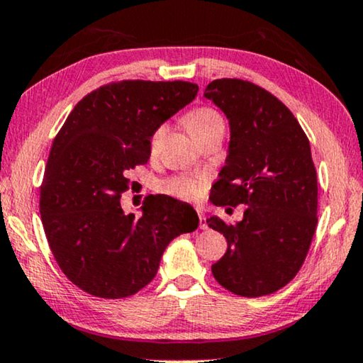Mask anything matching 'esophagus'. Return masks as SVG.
<instances>
[{
    "label": "esophagus",
    "instance_id": "obj_1",
    "mask_svg": "<svg viewBox=\"0 0 363 363\" xmlns=\"http://www.w3.org/2000/svg\"><path fill=\"white\" fill-rule=\"evenodd\" d=\"M197 213H199V220H200V228L207 230L208 228V223H207V216H205L203 210L202 208H197Z\"/></svg>",
    "mask_w": 363,
    "mask_h": 363
}]
</instances>
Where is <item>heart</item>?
I'll return each mask as SVG.
<instances>
[{
	"mask_svg": "<svg viewBox=\"0 0 363 363\" xmlns=\"http://www.w3.org/2000/svg\"><path fill=\"white\" fill-rule=\"evenodd\" d=\"M184 122H186V128L187 132L191 133L192 138H197L200 135L207 133L213 128L225 127L223 117H221L215 109H212V107H207V106L192 109L187 113L186 118H184ZM163 135H164V125H161L155 130L153 137H151V145L155 147ZM161 189H163L166 194L174 196L177 199L197 200L202 197L205 186H203V181L194 179V177L174 176L161 184Z\"/></svg>",
	"mask_w": 363,
	"mask_h": 363,
	"instance_id": "b5f03b06",
	"label": "heart"
}]
</instances>
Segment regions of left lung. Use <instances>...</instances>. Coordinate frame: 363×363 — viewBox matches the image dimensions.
<instances>
[{"label": "left lung", "instance_id": "8db88e82", "mask_svg": "<svg viewBox=\"0 0 363 363\" xmlns=\"http://www.w3.org/2000/svg\"><path fill=\"white\" fill-rule=\"evenodd\" d=\"M203 96L230 121L226 166L215 205H246L240 223L210 216L228 250L212 266L231 294L256 298L290 282L305 262L318 225V177L310 140L282 101L246 79H213Z\"/></svg>", "mask_w": 363, "mask_h": 363}]
</instances>
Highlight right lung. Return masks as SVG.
<instances>
[{"mask_svg": "<svg viewBox=\"0 0 363 363\" xmlns=\"http://www.w3.org/2000/svg\"><path fill=\"white\" fill-rule=\"evenodd\" d=\"M197 91L189 81H112L86 94L53 140L40 218L62 272L86 294L135 295L155 279L166 246L197 230L196 210L172 197L150 196L138 218L121 207L128 171L148 163L155 130Z\"/></svg>", "mask_w": 363, "mask_h": 363, "instance_id": "1", "label": "right lung"}]
</instances>
